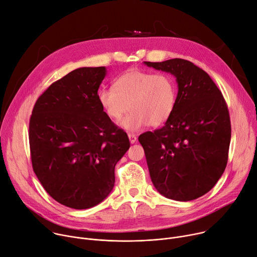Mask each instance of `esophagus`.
<instances>
[{
	"label": "esophagus",
	"instance_id": "esophagus-1",
	"mask_svg": "<svg viewBox=\"0 0 257 257\" xmlns=\"http://www.w3.org/2000/svg\"><path fill=\"white\" fill-rule=\"evenodd\" d=\"M128 137H129V141H130V143L131 144H135L136 143V141H137V137H136V135L135 134H128Z\"/></svg>",
	"mask_w": 257,
	"mask_h": 257
}]
</instances>
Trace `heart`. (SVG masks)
Returning a JSON list of instances; mask_svg holds the SVG:
<instances>
[{"label":"heart","mask_w":257,"mask_h":257,"mask_svg":"<svg viewBox=\"0 0 257 257\" xmlns=\"http://www.w3.org/2000/svg\"><path fill=\"white\" fill-rule=\"evenodd\" d=\"M177 99L174 79L167 74H155L131 68L115 79L113 89L101 88L97 101L107 118L121 122L127 131H137L146 125L164 124L173 112Z\"/></svg>","instance_id":"1"}]
</instances>
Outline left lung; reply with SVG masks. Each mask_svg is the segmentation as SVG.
<instances>
[{"instance_id":"left-lung-1","label":"left lung","mask_w":257,"mask_h":257,"mask_svg":"<svg viewBox=\"0 0 257 257\" xmlns=\"http://www.w3.org/2000/svg\"><path fill=\"white\" fill-rule=\"evenodd\" d=\"M144 63L170 73L178 86L165 125L138 137L151 179L168 199L195 200L213 188L226 167L231 129L225 100L209 75L189 60Z\"/></svg>"}]
</instances>
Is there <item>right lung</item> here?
<instances>
[{"instance_id":"obj_1","label":"right lung","mask_w":257,"mask_h":257,"mask_svg":"<svg viewBox=\"0 0 257 257\" xmlns=\"http://www.w3.org/2000/svg\"><path fill=\"white\" fill-rule=\"evenodd\" d=\"M106 68L80 67L54 82L38 98L30 120L33 169L58 203L88 209L114 185V166L130 148L97 101Z\"/></svg>"}]
</instances>
